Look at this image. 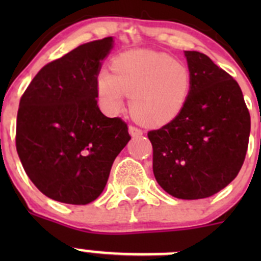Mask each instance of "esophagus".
I'll return each mask as SVG.
<instances>
[{"instance_id": "esophagus-1", "label": "esophagus", "mask_w": 261, "mask_h": 261, "mask_svg": "<svg viewBox=\"0 0 261 261\" xmlns=\"http://www.w3.org/2000/svg\"><path fill=\"white\" fill-rule=\"evenodd\" d=\"M128 131H130V135L133 136V138H139V136H141L144 134V131L141 130L140 127H138V126H133V125L128 127Z\"/></svg>"}]
</instances>
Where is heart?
Instances as JSON below:
<instances>
[{
    "mask_svg": "<svg viewBox=\"0 0 261 261\" xmlns=\"http://www.w3.org/2000/svg\"><path fill=\"white\" fill-rule=\"evenodd\" d=\"M114 72L99 70L96 78L99 101L117 114L130 97L133 115L146 125H162L177 117L191 92V70L170 55L134 50L115 59Z\"/></svg>",
    "mask_w": 261,
    "mask_h": 261,
    "instance_id": "1",
    "label": "heart"
}]
</instances>
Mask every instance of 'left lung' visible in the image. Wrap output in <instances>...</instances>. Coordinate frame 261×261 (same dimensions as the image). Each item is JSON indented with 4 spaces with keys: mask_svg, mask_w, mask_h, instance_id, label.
Listing matches in <instances>:
<instances>
[{
    "mask_svg": "<svg viewBox=\"0 0 261 261\" xmlns=\"http://www.w3.org/2000/svg\"><path fill=\"white\" fill-rule=\"evenodd\" d=\"M191 92L180 114L147 133L152 172L180 199L211 197L236 178L249 145L250 114L238 82L199 51L184 53Z\"/></svg>",
    "mask_w": 261,
    "mask_h": 261,
    "instance_id": "left-lung-1",
    "label": "left lung"
}]
</instances>
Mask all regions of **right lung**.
Masks as SVG:
<instances>
[{"instance_id": "right-lung-1", "label": "right lung", "mask_w": 261, "mask_h": 261, "mask_svg": "<svg viewBox=\"0 0 261 261\" xmlns=\"http://www.w3.org/2000/svg\"><path fill=\"white\" fill-rule=\"evenodd\" d=\"M112 44V36L82 44L48 63L20 99L18 158L36 188L54 201H94L131 139L127 123L106 117L96 99L97 74Z\"/></svg>"}]
</instances>
